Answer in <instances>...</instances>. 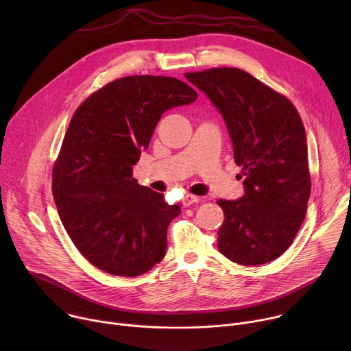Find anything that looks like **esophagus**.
<instances>
[{
	"instance_id": "34e87169",
	"label": "esophagus",
	"mask_w": 351,
	"mask_h": 351,
	"mask_svg": "<svg viewBox=\"0 0 351 351\" xmlns=\"http://www.w3.org/2000/svg\"><path fill=\"white\" fill-rule=\"evenodd\" d=\"M199 202H202V197H197V195H193V194H187V195H184V198H183V204H184L186 207L193 206V204L199 203Z\"/></svg>"
}]
</instances>
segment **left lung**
Here are the masks:
<instances>
[{
    "label": "left lung",
    "instance_id": "8db88e82",
    "mask_svg": "<svg viewBox=\"0 0 351 351\" xmlns=\"http://www.w3.org/2000/svg\"><path fill=\"white\" fill-rule=\"evenodd\" d=\"M222 115L243 167L244 194L218 199L221 254L240 265L280 257L302 226L311 193L306 130L286 97L237 68L184 75Z\"/></svg>",
    "mask_w": 351,
    "mask_h": 351
}]
</instances>
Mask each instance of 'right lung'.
<instances>
[{
  "instance_id": "obj_1",
  "label": "right lung",
  "mask_w": 351,
  "mask_h": 351,
  "mask_svg": "<svg viewBox=\"0 0 351 351\" xmlns=\"http://www.w3.org/2000/svg\"><path fill=\"white\" fill-rule=\"evenodd\" d=\"M195 98L175 77L128 76L91 94L73 114L53 169V193L65 230L98 269L133 278L164 258L167 229L180 206L140 186L133 165L162 114Z\"/></svg>"
}]
</instances>
